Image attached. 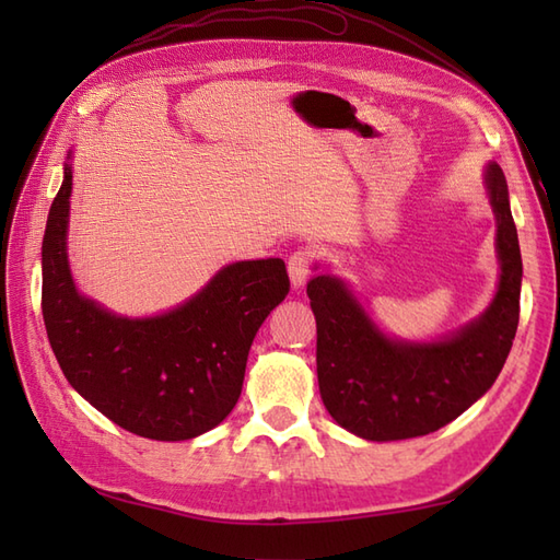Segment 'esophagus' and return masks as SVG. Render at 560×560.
Here are the masks:
<instances>
[{"instance_id": "34e87169", "label": "esophagus", "mask_w": 560, "mask_h": 560, "mask_svg": "<svg viewBox=\"0 0 560 560\" xmlns=\"http://www.w3.org/2000/svg\"><path fill=\"white\" fill-rule=\"evenodd\" d=\"M315 267V253L311 247H301L295 249V253L289 257V277L293 289H301L303 283L307 281V277L313 273Z\"/></svg>"}]
</instances>
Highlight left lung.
Wrapping results in <instances>:
<instances>
[{
	"mask_svg": "<svg viewBox=\"0 0 560 560\" xmlns=\"http://www.w3.org/2000/svg\"><path fill=\"white\" fill-rule=\"evenodd\" d=\"M495 213L501 281L486 313L452 337L411 343L383 335L341 279L315 277L317 383L327 411L365 440H407L455 421L495 383L520 323L522 257L498 163L483 175Z\"/></svg>",
	"mask_w": 560,
	"mask_h": 560,
	"instance_id": "8db88e82",
	"label": "left lung"
}]
</instances>
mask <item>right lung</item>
I'll return each mask as SVG.
<instances>
[{
    "label": "right lung",
    "instance_id": "1",
    "mask_svg": "<svg viewBox=\"0 0 560 560\" xmlns=\"http://www.w3.org/2000/svg\"><path fill=\"white\" fill-rule=\"evenodd\" d=\"M71 168L47 213L43 319L69 385L125 431L189 440L219 425L243 389L257 329L289 295L279 257L235 261L173 311L129 319L83 299L67 261Z\"/></svg>",
    "mask_w": 560,
    "mask_h": 560
}]
</instances>
